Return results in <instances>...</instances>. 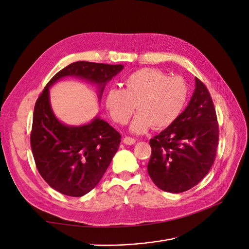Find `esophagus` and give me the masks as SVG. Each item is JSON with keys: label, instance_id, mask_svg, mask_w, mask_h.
Returning <instances> with one entry per match:
<instances>
[{"label": "esophagus", "instance_id": "34e87169", "mask_svg": "<svg viewBox=\"0 0 249 249\" xmlns=\"http://www.w3.org/2000/svg\"><path fill=\"white\" fill-rule=\"evenodd\" d=\"M123 141H124V144H126V145H133L134 143L136 142V139L132 138V137H124Z\"/></svg>", "mask_w": 249, "mask_h": 249}]
</instances>
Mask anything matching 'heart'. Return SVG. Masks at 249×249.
<instances>
[{
	"instance_id": "heart-1",
	"label": "heart",
	"mask_w": 249,
	"mask_h": 249,
	"mask_svg": "<svg viewBox=\"0 0 249 249\" xmlns=\"http://www.w3.org/2000/svg\"><path fill=\"white\" fill-rule=\"evenodd\" d=\"M188 95L189 89L182 78L144 67L124 79V90L110 87L105 95V106L115 123L125 124L136 104L139 112L130 130L142 134L152 125L155 130H162L175 123L186 106Z\"/></svg>"
}]
</instances>
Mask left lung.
I'll return each instance as SVG.
<instances>
[{
  "label": "left lung",
  "mask_w": 249,
  "mask_h": 249,
  "mask_svg": "<svg viewBox=\"0 0 249 249\" xmlns=\"http://www.w3.org/2000/svg\"><path fill=\"white\" fill-rule=\"evenodd\" d=\"M219 126L212 97L195 78V89L175 123L149 140L147 172L155 185L170 193L191 189L207 176L215 160Z\"/></svg>",
  "instance_id": "8db88e82"
}]
</instances>
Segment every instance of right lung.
I'll list each match as a JSON object with an SVG mask.
<instances>
[{
    "label": "right lung",
    "instance_id": "right-lung-1",
    "mask_svg": "<svg viewBox=\"0 0 249 249\" xmlns=\"http://www.w3.org/2000/svg\"><path fill=\"white\" fill-rule=\"evenodd\" d=\"M124 70V65L86 61L73 62L57 72L36 101L31 147L42 178L56 191L80 197L99 184L117 152L120 134L95 116L83 125H67L55 116L50 103V87L65 77L85 80L97 86L101 101L105 86Z\"/></svg>",
    "mask_w": 249,
    "mask_h": 249
}]
</instances>
